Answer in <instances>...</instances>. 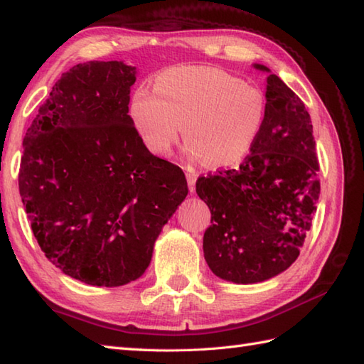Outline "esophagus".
<instances>
[{"instance_id": "1", "label": "esophagus", "mask_w": 364, "mask_h": 364, "mask_svg": "<svg viewBox=\"0 0 364 364\" xmlns=\"http://www.w3.org/2000/svg\"><path fill=\"white\" fill-rule=\"evenodd\" d=\"M186 178H188V184H189L191 192H194V189H196V181H197V173H196V172H191V170H188Z\"/></svg>"}]
</instances>
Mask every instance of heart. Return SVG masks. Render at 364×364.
Returning a JSON list of instances; mask_svg holds the SVG:
<instances>
[{"mask_svg": "<svg viewBox=\"0 0 364 364\" xmlns=\"http://www.w3.org/2000/svg\"><path fill=\"white\" fill-rule=\"evenodd\" d=\"M129 117L154 156H167L183 125L189 156L227 167L241 161L258 139L266 97L220 68L178 65L158 75L154 92L146 87L134 92Z\"/></svg>", "mask_w": 364, "mask_h": 364, "instance_id": "heart-1", "label": "heart"}]
</instances>
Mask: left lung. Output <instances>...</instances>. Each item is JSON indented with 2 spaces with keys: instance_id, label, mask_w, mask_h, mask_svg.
Masks as SVG:
<instances>
[{
  "instance_id": "8db88e82",
  "label": "left lung",
  "mask_w": 364,
  "mask_h": 364,
  "mask_svg": "<svg viewBox=\"0 0 364 364\" xmlns=\"http://www.w3.org/2000/svg\"><path fill=\"white\" fill-rule=\"evenodd\" d=\"M266 119L237 168L198 176L196 191L211 211L203 253L213 272L258 283L297 259L319 200V161L305 105L266 65Z\"/></svg>"
}]
</instances>
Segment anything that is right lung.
<instances>
[{
	"mask_svg": "<svg viewBox=\"0 0 364 364\" xmlns=\"http://www.w3.org/2000/svg\"><path fill=\"white\" fill-rule=\"evenodd\" d=\"M136 68L90 60L63 73L23 139L21 202L45 257L92 286L141 277L188 196L183 170L145 149L128 115Z\"/></svg>",
	"mask_w": 364,
	"mask_h": 364,
	"instance_id": "add662e5",
	"label": "right lung"
}]
</instances>
